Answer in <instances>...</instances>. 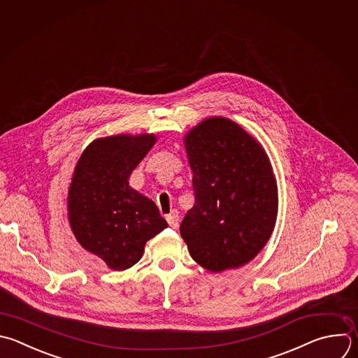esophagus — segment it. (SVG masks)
<instances>
[{
  "label": "esophagus",
  "mask_w": 358,
  "mask_h": 358,
  "mask_svg": "<svg viewBox=\"0 0 358 358\" xmlns=\"http://www.w3.org/2000/svg\"><path fill=\"white\" fill-rule=\"evenodd\" d=\"M166 219H167L169 224H170L173 229H177V227H178V220H180V217H178V212H177L176 209L171 210V213H169V215L166 216Z\"/></svg>",
  "instance_id": "34e87169"
}]
</instances>
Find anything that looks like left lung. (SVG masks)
<instances>
[{"label":"left lung","mask_w":358,"mask_h":358,"mask_svg":"<svg viewBox=\"0 0 358 358\" xmlns=\"http://www.w3.org/2000/svg\"><path fill=\"white\" fill-rule=\"evenodd\" d=\"M195 203L180 233L191 257L212 273L239 268L268 242L278 188L263 146L226 117H208L184 138Z\"/></svg>","instance_id":"8db88e82"}]
</instances>
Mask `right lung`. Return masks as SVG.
<instances>
[{"instance_id": "right-lung-1", "label": "right lung", "mask_w": 358, "mask_h": 358, "mask_svg": "<svg viewBox=\"0 0 358 358\" xmlns=\"http://www.w3.org/2000/svg\"><path fill=\"white\" fill-rule=\"evenodd\" d=\"M156 136L116 135L95 139L77 162L67 196L77 242L115 271L136 264L152 237L167 227L156 203L129 185Z\"/></svg>"}]
</instances>
